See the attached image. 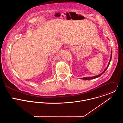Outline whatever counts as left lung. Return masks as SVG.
<instances>
[{"label":"left lung","instance_id":"left-lung-1","mask_svg":"<svg viewBox=\"0 0 123 123\" xmlns=\"http://www.w3.org/2000/svg\"><path fill=\"white\" fill-rule=\"evenodd\" d=\"M111 58H112V51H111V58H110V61H109V64H108V66H107V68H105V69L104 70V71L101 73V74H98V75H96V76H92V77H84V78H81V79H83V80H91V79H95V78H98V77H99V76H100L101 75H102L104 73H105V72L106 71V69L108 68V67H109V65H110V62H111Z\"/></svg>","mask_w":123,"mask_h":123}]
</instances>
